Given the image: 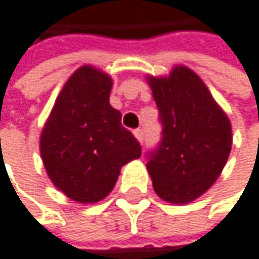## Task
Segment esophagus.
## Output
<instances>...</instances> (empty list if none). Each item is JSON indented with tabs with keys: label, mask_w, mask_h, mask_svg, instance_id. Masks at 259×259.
Returning <instances> with one entry per match:
<instances>
[{
	"label": "esophagus",
	"mask_w": 259,
	"mask_h": 259,
	"mask_svg": "<svg viewBox=\"0 0 259 259\" xmlns=\"http://www.w3.org/2000/svg\"><path fill=\"white\" fill-rule=\"evenodd\" d=\"M134 136L137 137V140L142 143L143 142V130H140V128H137V130H134Z\"/></svg>",
	"instance_id": "1"
}]
</instances>
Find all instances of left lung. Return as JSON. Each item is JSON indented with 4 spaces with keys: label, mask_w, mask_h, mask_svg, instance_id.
<instances>
[{
    "label": "left lung",
    "mask_w": 259,
    "mask_h": 259,
    "mask_svg": "<svg viewBox=\"0 0 259 259\" xmlns=\"http://www.w3.org/2000/svg\"><path fill=\"white\" fill-rule=\"evenodd\" d=\"M161 137L146 152L154 191L166 201L188 203L218 179L232 148L231 122L203 80L186 67L169 77H149Z\"/></svg>",
    "instance_id": "obj_1"
}]
</instances>
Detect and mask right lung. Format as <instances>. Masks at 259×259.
<instances>
[{
    "label": "right lung",
    "mask_w": 259,
    "mask_h": 259,
    "mask_svg": "<svg viewBox=\"0 0 259 259\" xmlns=\"http://www.w3.org/2000/svg\"><path fill=\"white\" fill-rule=\"evenodd\" d=\"M111 79L80 67L67 80L41 134V155L49 177L67 197L96 203L114 188L120 168L139 158L142 146L122 126L110 105Z\"/></svg>",
    "instance_id": "add662e5"
}]
</instances>
